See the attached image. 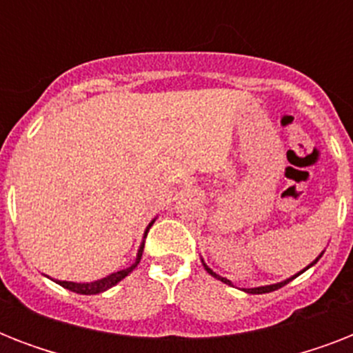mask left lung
<instances>
[{
	"label": "left lung",
	"mask_w": 353,
	"mask_h": 353,
	"mask_svg": "<svg viewBox=\"0 0 353 353\" xmlns=\"http://www.w3.org/2000/svg\"><path fill=\"white\" fill-rule=\"evenodd\" d=\"M323 254H324V251L321 252V254H319V256L315 258V260H313L312 263H307L306 268L302 269V271H299V273H295V274H293V276H290V279L282 280V282H276V284H269V285H258V288H249V290H243V291H245V293H252V295H262V293H271V291H274V290H280V288H282V285H285V284H288V282H291V280H293V279H296V276H299V274H302V273H304V271H307V269L312 268V265H315V263L319 262V258L323 256ZM201 263H203L205 271H207V273H209V274H212V276H214V279L221 280V282H223V284H229V285H232V282H231V280H229V279H223V276H220V274H216L214 271H212V269H210L209 265H207V263H205V260H203V258H201Z\"/></svg>",
	"instance_id": "1"
}]
</instances>
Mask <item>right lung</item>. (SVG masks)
<instances>
[{
    "instance_id": "add662e5",
    "label": "right lung",
    "mask_w": 353,
    "mask_h": 353,
    "mask_svg": "<svg viewBox=\"0 0 353 353\" xmlns=\"http://www.w3.org/2000/svg\"><path fill=\"white\" fill-rule=\"evenodd\" d=\"M154 221H155V218L150 221L148 227H146V231H144V236H143V241H141V245H139V249H137L135 262H133L130 268L121 269V271H115V273H112V274H106L104 279L93 280V282H71V280H57V279H51V276H47V279H51L52 282H57V284H60L62 288H65V290L74 291V293H80V295H97V293H104V291H108L110 288H113V285H117L122 279H126L128 274L132 273L133 269L137 268V263L141 262V256H143L144 238H146V232H148L150 227L154 225Z\"/></svg>"
}]
</instances>
